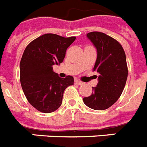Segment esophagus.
<instances>
[{"label":"esophagus","instance_id":"esophagus-1","mask_svg":"<svg viewBox=\"0 0 147 147\" xmlns=\"http://www.w3.org/2000/svg\"><path fill=\"white\" fill-rule=\"evenodd\" d=\"M75 82H76V85H83V84H84V82H82L80 81V80H76V81Z\"/></svg>","mask_w":147,"mask_h":147}]
</instances>
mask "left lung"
Returning <instances> with one entry per match:
<instances>
[{
  "instance_id": "obj_1",
  "label": "left lung",
  "mask_w": 147,
  "mask_h": 147,
  "mask_svg": "<svg viewBox=\"0 0 147 147\" xmlns=\"http://www.w3.org/2000/svg\"><path fill=\"white\" fill-rule=\"evenodd\" d=\"M87 37L96 48L93 71L99 76L92 94L83 98V102L93 110H106L117 102L125 87L128 75L125 52L117 40L105 33L90 32Z\"/></svg>"
}]
</instances>
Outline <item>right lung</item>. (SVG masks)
Masks as SVG:
<instances>
[{
	"label": "right lung",
	"instance_id": "right-lung-1",
	"mask_svg": "<svg viewBox=\"0 0 147 147\" xmlns=\"http://www.w3.org/2000/svg\"><path fill=\"white\" fill-rule=\"evenodd\" d=\"M75 40V37L45 34L30 42L23 52L20 84L28 102L40 112L49 113L57 110L65 88L74 85L73 76L60 78L53 71V65L62 62L66 50Z\"/></svg>",
	"mask_w": 147,
	"mask_h": 147
}]
</instances>
